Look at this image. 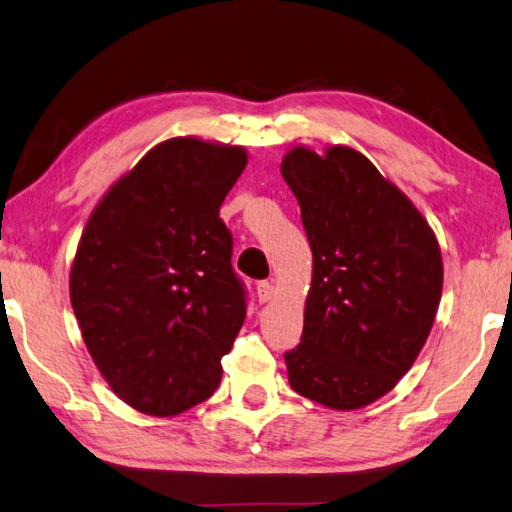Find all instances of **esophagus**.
Returning a JSON list of instances; mask_svg holds the SVG:
<instances>
[{
    "label": "esophagus",
    "instance_id": "1",
    "mask_svg": "<svg viewBox=\"0 0 512 512\" xmlns=\"http://www.w3.org/2000/svg\"><path fill=\"white\" fill-rule=\"evenodd\" d=\"M257 297L262 304L271 302L275 297V284L273 282H257Z\"/></svg>",
    "mask_w": 512,
    "mask_h": 512
}]
</instances>
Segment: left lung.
Listing matches in <instances>:
<instances>
[{
	"mask_svg": "<svg viewBox=\"0 0 512 512\" xmlns=\"http://www.w3.org/2000/svg\"><path fill=\"white\" fill-rule=\"evenodd\" d=\"M280 172L313 253L302 342L284 356L288 383L329 410H360L392 392L430 336L443 291L439 241L353 147L293 145Z\"/></svg>",
	"mask_w": 512,
	"mask_h": 512,
	"instance_id": "obj_1",
	"label": "left lung"
}]
</instances>
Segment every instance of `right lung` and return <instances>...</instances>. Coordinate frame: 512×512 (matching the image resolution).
Instances as JSON below:
<instances>
[{
	"mask_svg": "<svg viewBox=\"0 0 512 512\" xmlns=\"http://www.w3.org/2000/svg\"><path fill=\"white\" fill-rule=\"evenodd\" d=\"M241 145L176 136L102 194L71 264L82 340L120 401L174 416L212 396L246 318L219 208Z\"/></svg>",
	"mask_w": 512,
	"mask_h": 512,
	"instance_id": "obj_1",
	"label": "right lung"
}]
</instances>
